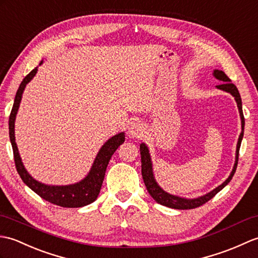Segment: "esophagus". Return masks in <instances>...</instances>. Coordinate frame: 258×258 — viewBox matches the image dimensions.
<instances>
[{
	"label": "esophagus",
	"instance_id": "esophagus-1",
	"mask_svg": "<svg viewBox=\"0 0 258 258\" xmlns=\"http://www.w3.org/2000/svg\"><path fill=\"white\" fill-rule=\"evenodd\" d=\"M144 135V127L139 122H134L129 128V136L134 137V138H141Z\"/></svg>",
	"mask_w": 258,
	"mask_h": 258
}]
</instances>
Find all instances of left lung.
<instances>
[{"mask_svg": "<svg viewBox=\"0 0 258 258\" xmlns=\"http://www.w3.org/2000/svg\"><path fill=\"white\" fill-rule=\"evenodd\" d=\"M213 75L219 79V81H222L223 83L221 85H217L216 87L222 90H225L227 93H230L231 95L234 96L236 102H237V107L239 110V114H241V119H242V129L243 131L239 135L238 142H237V149H236V160H235V164H234V168L231 175L228 176V179L223 182L221 185L214 188L213 191H211L210 193L205 194V196L198 198V199H183L179 198L175 196H171V194L164 192L161 187H160L156 180L153 177L152 173V164H151V160H150V154H149V150L145 144L140 145V154H141V173H142V179H144V182L146 184V187L148 192L150 193V196L153 198V200L159 204H162L164 207H168L171 209H176V210H191V209H196L201 207L204 203H207L208 201L212 198H214L217 193H219L223 187H224L228 182L232 180V177L235 173L236 168H237V163H238V153H239V147H241V142L243 139V135H244V114H243V109H242V99H241V95H239L238 90L236 88V86L231 83V79L227 77L226 74L222 71H214Z\"/></svg>", "mask_w": 258, "mask_h": 258, "instance_id": "left-lung-1", "label": "left lung"}]
</instances>
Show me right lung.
Returning <instances> with one entry per match:
<instances>
[{
  "label": "right lung",
  "mask_w": 258,
  "mask_h": 258,
  "mask_svg": "<svg viewBox=\"0 0 258 258\" xmlns=\"http://www.w3.org/2000/svg\"><path fill=\"white\" fill-rule=\"evenodd\" d=\"M36 72H37V68H34V70L28 74V75H26L24 79H23L19 89L16 91L13 108L10 114V120H9L10 140L13 148L14 162H15L16 170L17 172H19L23 182H24L28 187L32 188V190L36 194H38L42 199H44L45 201L56 204L58 205V207H62V208L85 207V205L93 203L97 199V197H98L101 185H102V181H104V177H105L107 165L109 163V160L112 154L114 153V151L117 150L120 145L123 144L124 135L123 133H121L119 135L113 136L111 139L108 140L106 144L102 146L100 151L98 152V154H97L90 172L81 182L75 183V184H72V185H65V186H50L34 180L25 170L24 165L22 163L19 150H17L15 136H14V121H15L17 109H19L20 102L22 99L23 90H24L25 86L30 83L31 79L35 76Z\"/></svg>",
  "instance_id": "add662e5"
}]
</instances>
